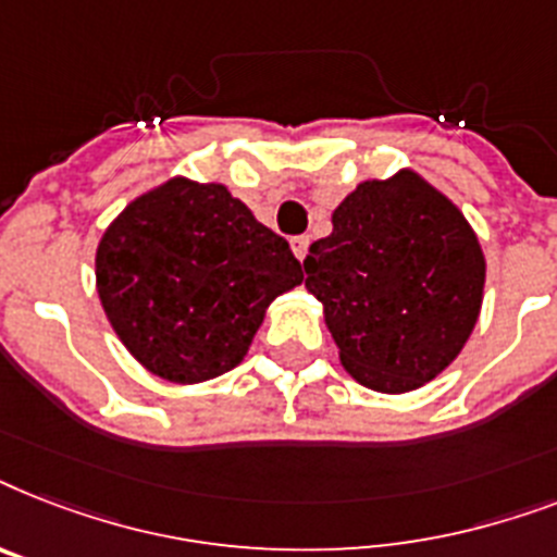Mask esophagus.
<instances>
[{
    "mask_svg": "<svg viewBox=\"0 0 557 557\" xmlns=\"http://www.w3.org/2000/svg\"><path fill=\"white\" fill-rule=\"evenodd\" d=\"M290 247H293V252H296V258H299V261H305L307 247H310V238H307V235H296V238L290 242Z\"/></svg>",
    "mask_w": 557,
    "mask_h": 557,
    "instance_id": "34e87169",
    "label": "esophagus"
}]
</instances>
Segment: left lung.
Returning a JSON list of instances; mask_svg holds the SVG:
<instances>
[{"mask_svg": "<svg viewBox=\"0 0 557 557\" xmlns=\"http://www.w3.org/2000/svg\"><path fill=\"white\" fill-rule=\"evenodd\" d=\"M310 244L305 287L345 371L405 394L455 362L478 324L486 258L466 215L411 169L362 181Z\"/></svg>", "mask_w": 557, "mask_h": 557, "instance_id": "obj_1", "label": "left lung"}]
</instances>
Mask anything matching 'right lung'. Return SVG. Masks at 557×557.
Listing matches in <instances>:
<instances>
[{
    "mask_svg": "<svg viewBox=\"0 0 557 557\" xmlns=\"http://www.w3.org/2000/svg\"><path fill=\"white\" fill-rule=\"evenodd\" d=\"M97 296L126 350L177 385L233 371L270 301L301 284L282 235L224 184L172 177L128 203L97 244Z\"/></svg>",
    "mask_w": 557,
    "mask_h": 557,
    "instance_id": "right-lung-1",
    "label": "right lung"
}]
</instances>
